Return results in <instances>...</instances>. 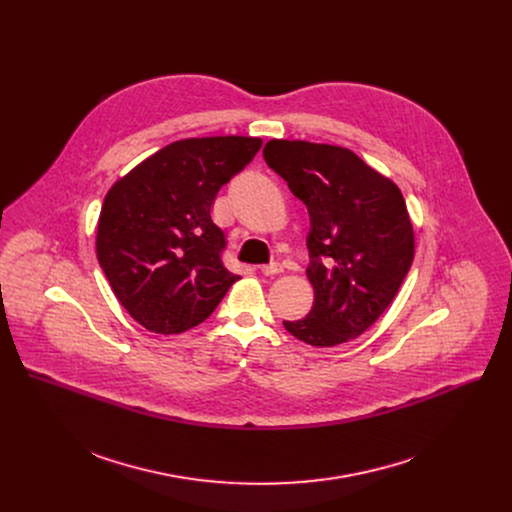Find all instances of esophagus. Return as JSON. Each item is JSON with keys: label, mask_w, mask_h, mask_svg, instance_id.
<instances>
[{"label": "esophagus", "mask_w": 512, "mask_h": 512, "mask_svg": "<svg viewBox=\"0 0 512 512\" xmlns=\"http://www.w3.org/2000/svg\"><path fill=\"white\" fill-rule=\"evenodd\" d=\"M261 271H263V275H279V273H283V265L281 263H269V265H263Z\"/></svg>", "instance_id": "obj_1"}]
</instances>
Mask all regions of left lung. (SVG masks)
Wrapping results in <instances>:
<instances>
[{"label": "left lung", "mask_w": 512, "mask_h": 512, "mask_svg": "<svg viewBox=\"0 0 512 512\" xmlns=\"http://www.w3.org/2000/svg\"><path fill=\"white\" fill-rule=\"evenodd\" d=\"M263 158L310 212L314 306L285 330L316 348L358 338L391 306L413 263L399 186L340 145L271 139Z\"/></svg>", "instance_id": "obj_1"}]
</instances>
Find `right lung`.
<instances>
[{
  "label": "right lung",
  "instance_id": "add662e5",
  "mask_svg": "<svg viewBox=\"0 0 512 512\" xmlns=\"http://www.w3.org/2000/svg\"><path fill=\"white\" fill-rule=\"evenodd\" d=\"M259 137L174 141L119 178L97 223V259L129 316L156 334L204 322L241 279L221 259L210 206L259 152Z\"/></svg>",
  "mask_w": 512,
  "mask_h": 512
}]
</instances>
